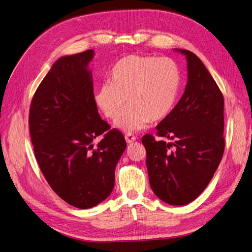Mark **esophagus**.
I'll use <instances>...</instances> for the list:
<instances>
[{
    "label": "esophagus",
    "instance_id": "1",
    "mask_svg": "<svg viewBox=\"0 0 252 252\" xmlns=\"http://www.w3.org/2000/svg\"><path fill=\"white\" fill-rule=\"evenodd\" d=\"M125 140H126V142L128 144H130V143H132V142L135 141V136L133 134H126L125 135Z\"/></svg>",
    "mask_w": 252,
    "mask_h": 252
}]
</instances>
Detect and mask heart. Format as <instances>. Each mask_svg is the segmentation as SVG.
<instances>
[{
	"label": "heart",
	"instance_id": "b5f03b06",
	"mask_svg": "<svg viewBox=\"0 0 252 252\" xmlns=\"http://www.w3.org/2000/svg\"><path fill=\"white\" fill-rule=\"evenodd\" d=\"M180 88V72L168 57L130 55L112 67L110 81L94 91V102L107 119L117 120L124 132H135L150 121L158 122L169 116Z\"/></svg>",
	"mask_w": 252,
	"mask_h": 252
}]
</instances>
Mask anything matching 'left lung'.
<instances>
[{"mask_svg":"<svg viewBox=\"0 0 252 252\" xmlns=\"http://www.w3.org/2000/svg\"><path fill=\"white\" fill-rule=\"evenodd\" d=\"M188 63V83L177 105L156 126L158 135L142 138L154 194L171 205H185L200 195L218 169L224 152V99L203 63L175 49Z\"/></svg>","mask_w":252,"mask_h":252,"instance_id":"left-lung-1","label":"left lung"}]
</instances>
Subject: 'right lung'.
<instances>
[{
	"label": "right lung",
	"mask_w": 252,
	"mask_h": 252,
	"mask_svg": "<svg viewBox=\"0 0 252 252\" xmlns=\"http://www.w3.org/2000/svg\"><path fill=\"white\" fill-rule=\"evenodd\" d=\"M94 50L60 57L34 94L29 128L34 154L54 192L78 209L110 195L115 169L126 149L123 134L102 120L89 63ZM99 135L97 146L92 142Z\"/></svg>",
	"instance_id": "1"
}]
</instances>
